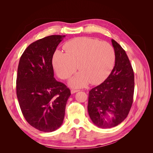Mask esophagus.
Returning <instances> with one entry per match:
<instances>
[{"label":"esophagus","mask_w":153,"mask_h":153,"mask_svg":"<svg viewBox=\"0 0 153 153\" xmlns=\"http://www.w3.org/2000/svg\"><path fill=\"white\" fill-rule=\"evenodd\" d=\"M78 91H79L78 90L72 89V90H71V94H74V93H75V92H78Z\"/></svg>","instance_id":"34e87169"}]
</instances>
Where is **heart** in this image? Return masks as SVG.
Instances as JSON below:
<instances>
[{
	"label": "heart",
	"instance_id": "heart-1",
	"mask_svg": "<svg viewBox=\"0 0 153 153\" xmlns=\"http://www.w3.org/2000/svg\"><path fill=\"white\" fill-rule=\"evenodd\" d=\"M65 53L56 50L52 57V65L62 79L70 77L78 69L80 71L69 80L75 88L82 87L90 82L100 84L112 72L115 61L113 47L105 41L82 37L68 41L64 46Z\"/></svg>",
	"mask_w": 153,
	"mask_h": 153
}]
</instances>
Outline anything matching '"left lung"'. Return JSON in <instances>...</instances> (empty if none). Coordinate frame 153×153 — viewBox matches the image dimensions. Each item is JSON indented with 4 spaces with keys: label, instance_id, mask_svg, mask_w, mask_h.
I'll use <instances>...</instances> for the list:
<instances>
[{
    "label": "left lung",
    "instance_id": "8db88e82",
    "mask_svg": "<svg viewBox=\"0 0 153 153\" xmlns=\"http://www.w3.org/2000/svg\"><path fill=\"white\" fill-rule=\"evenodd\" d=\"M115 53V66L108 78L89 91L88 112L96 126H116L126 118L134 93V73L129 60L119 43L112 39Z\"/></svg>",
    "mask_w": 153,
    "mask_h": 153
}]
</instances>
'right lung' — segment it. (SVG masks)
Wrapping results in <instances>:
<instances>
[{"instance_id": "obj_1", "label": "right lung", "mask_w": 153, "mask_h": 153, "mask_svg": "<svg viewBox=\"0 0 153 153\" xmlns=\"http://www.w3.org/2000/svg\"><path fill=\"white\" fill-rule=\"evenodd\" d=\"M66 36L52 35L30 44L20 57L16 95L30 125L43 132L61 127L70 90L54 78L52 57Z\"/></svg>"}]
</instances>
